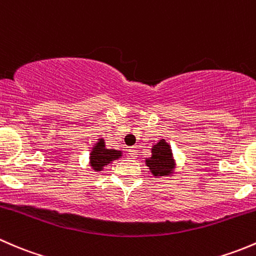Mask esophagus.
Instances as JSON below:
<instances>
[{
    "mask_svg": "<svg viewBox=\"0 0 256 256\" xmlns=\"http://www.w3.org/2000/svg\"><path fill=\"white\" fill-rule=\"evenodd\" d=\"M136 149H134V148H132V149H129V152H128V156L130 158V159H136Z\"/></svg>",
    "mask_w": 256,
    "mask_h": 256,
    "instance_id": "1",
    "label": "esophagus"
}]
</instances>
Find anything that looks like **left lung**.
Masks as SVG:
<instances>
[{
    "label": "left lung",
    "mask_w": 256,
    "mask_h": 256,
    "mask_svg": "<svg viewBox=\"0 0 256 256\" xmlns=\"http://www.w3.org/2000/svg\"><path fill=\"white\" fill-rule=\"evenodd\" d=\"M146 166L154 176H166L172 174L175 162L172 159V152L170 146L164 139L159 142L156 146H152V158L146 159Z\"/></svg>",
    "instance_id": "obj_1"
}]
</instances>
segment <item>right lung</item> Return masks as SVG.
Returning a JSON list of instances; mask_svg holds the SVG:
<instances>
[{"label":"right lung","mask_w":256,"mask_h":256,"mask_svg":"<svg viewBox=\"0 0 256 256\" xmlns=\"http://www.w3.org/2000/svg\"><path fill=\"white\" fill-rule=\"evenodd\" d=\"M90 155H91L90 156V164H91L92 168L96 171H101L104 166L108 165L110 162L118 159L122 155V152H118V150L106 149L104 139H98V143L94 146Z\"/></svg>","instance_id":"1"}]
</instances>
